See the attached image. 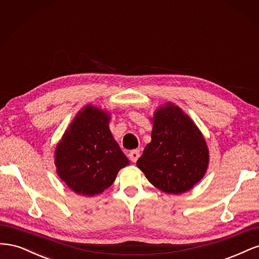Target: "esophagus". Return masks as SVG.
Returning a JSON list of instances; mask_svg holds the SVG:
<instances>
[{"mask_svg": "<svg viewBox=\"0 0 259 259\" xmlns=\"http://www.w3.org/2000/svg\"><path fill=\"white\" fill-rule=\"evenodd\" d=\"M139 155H140L139 150H132V151L128 153V158H130V160H131L133 163H136V161H137L138 158H139Z\"/></svg>", "mask_w": 259, "mask_h": 259, "instance_id": "esophagus-1", "label": "esophagus"}]
</instances>
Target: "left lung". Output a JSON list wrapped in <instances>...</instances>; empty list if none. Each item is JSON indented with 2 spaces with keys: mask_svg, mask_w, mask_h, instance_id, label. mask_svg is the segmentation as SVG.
Wrapping results in <instances>:
<instances>
[{
  "mask_svg": "<svg viewBox=\"0 0 259 259\" xmlns=\"http://www.w3.org/2000/svg\"><path fill=\"white\" fill-rule=\"evenodd\" d=\"M151 142L137 167L161 191L182 194L204 177L209 162L205 138L178 106L164 104L153 113Z\"/></svg>",
  "mask_w": 259,
  "mask_h": 259,
  "instance_id": "left-lung-1",
  "label": "left lung"
}]
</instances>
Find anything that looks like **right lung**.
<instances>
[{
    "mask_svg": "<svg viewBox=\"0 0 259 259\" xmlns=\"http://www.w3.org/2000/svg\"><path fill=\"white\" fill-rule=\"evenodd\" d=\"M110 119L107 110L85 106L56 146L57 175L77 194L94 197L104 192L130 164L109 128Z\"/></svg>",
    "mask_w": 259,
    "mask_h": 259,
    "instance_id": "1",
    "label": "right lung"
}]
</instances>
